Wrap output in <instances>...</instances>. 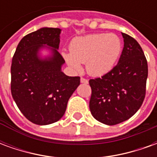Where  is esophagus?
Returning a JSON list of instances; mask_svg holds the SVG:
<instances>
[{"label":"esophagus","instance_id":"obj_1","mask_svg":"<svg viewBox=\"0 0 157 157\" xmlns=\"http://www.w3.org/2000/svg\"><path fill=\"white\" fill-rule=\"evenodd\" d=\"M81 82H82V83H85V84H87V83H88V81H87L86 79L82 77V78H81Z\"/></svg>","mask_w":157,"mask_h":157}]
</instances>
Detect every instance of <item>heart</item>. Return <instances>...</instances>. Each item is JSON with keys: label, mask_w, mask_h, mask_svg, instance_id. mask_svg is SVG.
Here are the masks:
<instances>
[{"label": "heart", "mask_w": 157, "mask_h": 157, "mask_svg": "<svg viewBox=\"0 0 157 157\" xmlns=\"http://www.w3.org/2000/svg\"><path fill=\"white\" fill-rule=\"evenodd\" d=\"M123 48L121 39L113 33H93L72 39L70 50L62 56L67 65L75 71L86 70L90 75L102 76L112 70Z\"/></svg>", "instance_id": "b5f03b06"}]
</instances>
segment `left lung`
<instances>
[{
	"mask_svg": "<svg viewBox=\"0 0 157 157\" xmlns=\"http://www.w3.org/2000/svg\"><path fill=\"white\" fill-rule=\"evenodd\" d=\"M124 48L118 64L102 77L91 79L89 102L92 116L107 125L127 120L141 107L148 76L147 61L140 45L122 33Z\"/></svg>",
	"mask_w": 157,
	"mask_h": 157,
	"instance_id": "left-lung-1",
	"label": "left lung"
}]
</instances>
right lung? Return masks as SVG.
<instances>
[{
    "label": "right lung",
    "instance_id": "add662e5",
    "mask_svg": "<svg viewBox=\"0 0 157 157\" xmlns=\"http://www.w3.org/2000/svg\"><path fill=\"white\" fill-rule=\"evenodd\" d=\"M60 33L59 29L42 28L24 36L12 58V98L22 114L36 124L59 120L80 85L79 76H68L61 71L65 59L58 51ZM43 49L51 55L43 58Z\"/></svg>",
    "mask_w": 157,
    "mask_h": 157
}]
</instances>
